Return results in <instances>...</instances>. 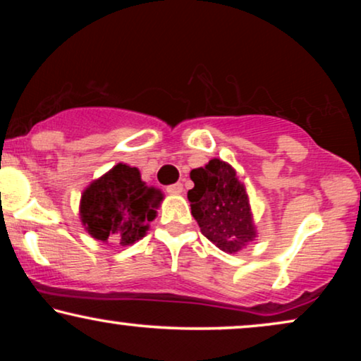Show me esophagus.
Returning a JSON list of instances; mask_svg holds the SVG:
<instances>
[{
    "mask_svg": "<svg viewBox=\"0 0 361 361\" xmlns=\"http://www.w3.org/2000/svg\"><path fill=\"white\" fill-rule=\"evenodd\" d=\"M166 190H167V194H171V195H179V194H182V190H184V187H182L180 182H177V184L167 185Z\"/></svg>",
    "mask_w": 361,
    "mask_h": 361,
    "instance_id": "esophagus-1",
    "label": "esophagus"
}]
</instances>
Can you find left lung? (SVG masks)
<instances>
[{"label": "left lung", "mask_w": 361, "mask_h": 361, "mask_svg": "<svg viewBox=\"0 0 361 361\" xmlns=\"http://www.w3.org/2000/svg\"><path fill=\"white\" fill-rule=\"evenodd\" d=\"M190 179L194 189L187 199L202 235L230 255L256 238L248 194L228 162L212 159L192 169Z\"/></svg>", "instance_id": "8db88e82"}]
</instances>
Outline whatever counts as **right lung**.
<instances>
[{
  "instance_id": "right-lung-1",
  "label": "right lung",
  "mask_w": 361,
  "mask_h": 361,
  "mask_svg": "<svg viewBox=\"0 0 361 361\" xmlns=\"http://www.w3.org/2000/svg\"><path fill=\"white\" fill-rule=\"evenodd\" d=\"M162 197L141 180L136 167L120 162L83 190L80 220L95 240L128 246L146 235Z\"/></svg>"
}]
</instances>
